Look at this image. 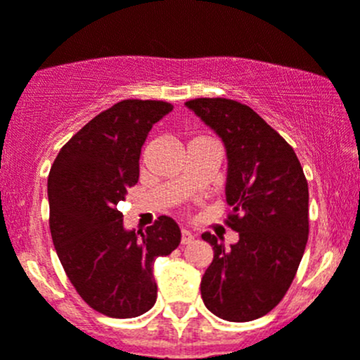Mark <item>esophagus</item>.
<instances>
[{
    "label": "esophagus",
    "instance_id": "esophagus-1",
    "mask_svg": "<svg viewBox=\"0 0 360 360\" xmlns=\"http://www.w3.org/2000/svg\"><path fill=\"white\" fill-rule=\"evenodd\" d=\"M193 240H194V235L191 233V231H187V229H182V238H180L182 245L191 244V242H193Z\"/></svg>",
    "mask_w": 360,
    "mask_h": 360
}]
</instances>
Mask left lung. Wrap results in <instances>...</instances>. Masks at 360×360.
I'll use <instances>...</instances> for the list:
<instances>
[{
    "instance_id": "obj_1",
    "label": "left lung",
    "mask_w": 360,
    "mask_h": 360,
    "mask_svg": "<svg viewBox=\"0 0 360 360\" xmlns=\"http://www.w3.org/2000/svg\"><path fill=\"white\" fill-rule=\"evenodd\" d=\"M193 109L222 139L228 155L226 224L238 242L224 248L201 235L214 259L201 279L208 311L228 321H251L283 300L309 235V191L292 146L249 105L231 98H194Z\"/></svg>"
}]
</instances>
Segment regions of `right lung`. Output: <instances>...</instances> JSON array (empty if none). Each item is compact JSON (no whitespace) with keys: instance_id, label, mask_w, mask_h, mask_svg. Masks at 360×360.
I'll use <instances>...</instances> for the list:
<instances>
[{"instance_id":"1","label":"right lung","mask_w":360,"mask_h":360,"mask_svg":"<svg viewBox=\"0 0 360 360\" xmlns=\"http://www.w3.org/2000/svg\"><path fill=\"white\" fill-rule=\"evenodd\" d=\"M169 102L127 98L65 143L47 180L49 228L58 258L81 299L111 318H134L157 300L153 262L180 244V228L160 215L127 231L118 210L138 184L139 155Z\"/></svg>"}]
</instances>
